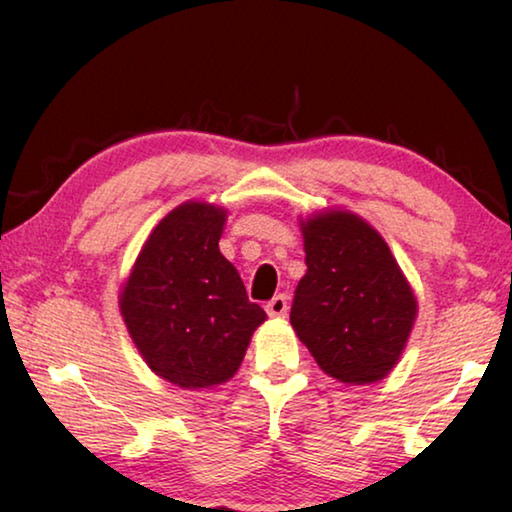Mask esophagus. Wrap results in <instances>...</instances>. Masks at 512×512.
<instances>
[{"label": "esophagus", "instance_id": "esophagus-1", "mask_svg": "<svg viewBox=\"0 0 512 512\" xmlns=\"http://www.w3.org/2000/svg\"><path fill=\"white\" fill-rule=\"evenodd\" d=\"M287 309H289V298L284 296V293H280V296H275L266 302V311L268 316H287Z\"/></svg>", "mask_w": 512, "mask_h": 512}]
</instances>
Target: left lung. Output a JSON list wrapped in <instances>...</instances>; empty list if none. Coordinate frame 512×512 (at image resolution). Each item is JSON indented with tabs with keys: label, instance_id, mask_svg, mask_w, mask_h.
I'll use <instances>...</instances> for the list:
<instances>
[{
	"label": "left lung",
	"instance_id": "obj_1",
	"mask_svg": "<svg viewBox=\"0 0 512 512\" xmlns=\"http://www.w3.org/2000/svg\"><path fill=\"white\" fill-rule=\"evenodd\" d=\"M307 273L291 325L329 377L370 384L386 377L409 339L415 298L375 228L350 212L302 223Z\"/></svg>",
	"mask_w": 512,
	"mask_h": 512
}]
</instances>
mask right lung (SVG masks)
<instances>
[{"instance_id":"1","label":"right lung","mask_w":512,"mask_h":512,"mask_svg":"<svg viewBox=\"0 0 512 512\" xmlns=\"http://www.w3.org/2000/svg\"><path fill=\"white\" fill-rule=\"evenodd\" d=\"M223 223L214 205L176 207L151 232L119 298L144 361L183 388L228 381L266 318L221 255Z\"/></svg>"}]
</instances>
